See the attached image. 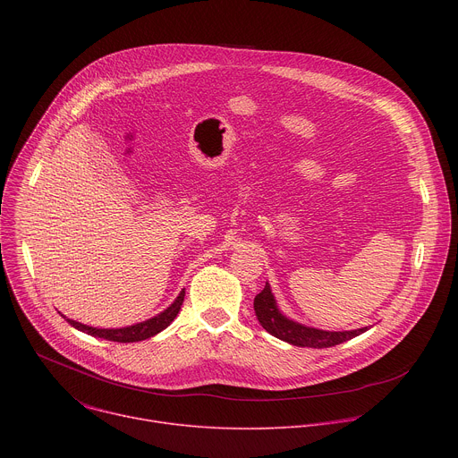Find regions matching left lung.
<instances>
[{
  "mask_svg": "<svg viewBox=\"0 0 458 458\" xmlns=\"http://www.w3.org/2000/svg\"><path fill=\"white\" fill-rule=\"evenodd\" d=\"M253 310H255V315H257V320L260 322V326L263 328L288 343V344H293V346H308V348H330V346H335V344H341V343H346L360 334H364L368 330L366 328H359V330H348V332H328V330H318V328H311V326H306V324H301L290 317H286L279 306H277V301L272 293V288L270 284L267 283L265 290L257 293L255 299H253Z\"/></svg>",
  "mask_w": 458,
  "mask_h": 458,
  "instance_id": "left-lung-1",
  "label": "left lung"
}]
</instances>
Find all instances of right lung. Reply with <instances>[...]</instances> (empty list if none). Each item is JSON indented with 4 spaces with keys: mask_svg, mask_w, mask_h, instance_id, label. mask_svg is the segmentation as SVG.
I'll return each mask as SVG.
<instances>
[{
    "mask_svg": "<svg viewBox=\"0 0 458 458\" xmlns=\"http://www.w3.org/2000/svg\"><path fill=\"white\" fill-rule=\"evenodd\" d=\"M182 301H184V290H181V293L175 297V301L161 313H157L143 322L124 326V328H94V326H87V324H81L72 318H67V322L71 326H74L76 330L89 334L92 337H99V339H106V341H114V343H138V341L150 339V337L157 335L159 332H163L165 328H168L170 322L177 317V313L182 306Z\"/></svg>",
    "mask_w": 458,
    "mask_h": 458,
    "instance_id": "right-lung-1",
    "label": "right lung"
}]
</instances>
